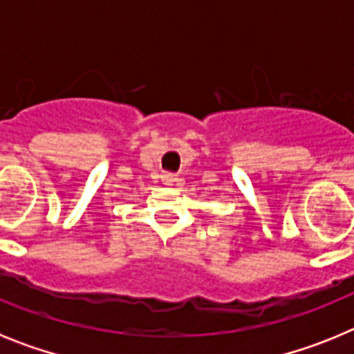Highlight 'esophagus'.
<instances>
[{
	"label": "esophagus",
	"instance_id": "obj_1",
	"mask_svg": "<svg viewBox=\"0 0 354 354\" xmlns=\"http://www.w3.org/2000/svg\"><path fill=\"white\" fill-rule=\"evenodd\" d=\"M161 180L165 184H168V186H170V184H174V183H177V175L175 174H171V171H165V174L161 175Z\"/></svg>",
	"mask_w": 354,
	"mask_h": 354
}]
</instances>
